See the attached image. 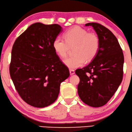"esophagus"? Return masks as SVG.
I'll return each mask as SVG.
<instances>
[{"instance_id":"1","label":"esophagus","mask_w":132,"mask_h":132,"mask_svg":"<svg viewBox=\"0 0 132 132\" xmlns=\"http://www.w3.org/2000/svg\"><path fill=\"white\" fill-rule=\"evenodd\" d=\"M69 72H70V75H73V74H75V70H74L73 69H70Z\"/></svg>"}]
</instances>
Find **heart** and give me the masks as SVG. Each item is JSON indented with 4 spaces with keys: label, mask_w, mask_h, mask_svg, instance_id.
Here are the masks:
<instances>
[{
    "label": "heart",
    "mask_w": 132,
    "mask_h": 132,
    "mask_svg": "<svg viewBox=\"0 0 132 132\" xmlns=\"http://www.w3.org/2000/svg\"><path fill=\"white\" fill-rule=\"evenodd\" d=\"M64 38L59 36L55 38L53 47L61 58H64L69 48L73 47L72 53L74 55L64 60V64L70 69L82 66L85 61L90 62L99 51L100 41L98 36L79 26L73 27L66 30L64 33Z\"/></svg>",
    "instance_id": "b5f03b06"
}]
</instances>
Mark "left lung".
I'll return each mask as SVG.
<instances>
[{"instance_id": "1", "label": "left lung", "mask_w": 132, "mask_h": 132, "mask_svg": "<svg viewBox=\"0 0 132 132\" xmlns=\"http://www.w3.org/2000/svg\"><path fill=\"white\" fill-rule=\"evenodd\" d=\"M100 41L99 51L92 62L75 73L80 79L78 93L83 102L101 107L111 99L121 84L123 76L124 55L117 39L108 29L96 23H89Z\"/></svg>"}]
</instances>
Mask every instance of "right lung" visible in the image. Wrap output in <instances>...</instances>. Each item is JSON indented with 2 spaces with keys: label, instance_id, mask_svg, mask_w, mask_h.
Returning <instances> with one entry per match:
<instances>
[{
  "label": "right lung",
  "instance_id": "right-lung-1",
  "mask_svg": "<svg viewBox=\"0 0 132 132\" xmlns=\"http://www.w3.org/2000/svg\"><path fill=\"white\" fill-rule=\"evenodd\" d=\"M62 31L57 24H33L16 38L11 52L10 73L15 89L27 104L36 108L56 101L60 84L69 70L53 47Z\"/></svg>",
  "mask_w": 132,
  "mask_h": 132
}]
</instances>
